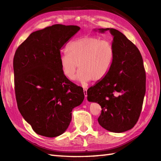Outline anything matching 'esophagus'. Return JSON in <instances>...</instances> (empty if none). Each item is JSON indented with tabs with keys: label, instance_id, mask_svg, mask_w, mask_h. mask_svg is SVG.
I'll use <instances>...</instances> for the list:
<instances>
[{
	"label": "esophagus",
	"instance_id": "esophagus-1",
	"mask_svg": "<svg viewBox=\"0 0 161 161\" xmlns=\"http://www.w3.org/2000/svg\"><path fill=\"white\" fill-rule=\"evenodd\" d=\"M83 92H84V94H85V98H87V89H85V88H84V89H83Z\"/></svg>",
	"mask_w": 161,
	"mask_h": 161
}]
</instances>
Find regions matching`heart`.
I'll return each mask as SVG.
<instances>
[{
	"label": "heart",
	"instance_id": "b5f03b06",
	"mask_svg": "<svg viewBox=\"0 0 161 161\" xmlns=\"http://www.w3.org/2000/svg\"><path fill=\"white\" fill-rule=\"evenodd\" d=\"M67 52L60 55L62 72L72 79L77 69L75 80L85 85L92 80L99 82L107 76L113 66L114 48L112 42L99 37L86 35L71 40L67 44Z\"/></svg>",
	"mask_w": 161,
	"mask_h": 161
}]
</instances>
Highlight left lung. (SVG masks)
Returning a JSON list of instances; mask_svg holds the SVG:
<instances>
[{"mask_svg":"<svg viewBox=\"0 0 161 161\" xmlns=\"http://www.w3.org/2000/svg\"><path fill=\"white\" fill-rule=\"evenodd\" d=\"M108 31L113 37L114 58L109 73L87 90V99L101 107L100 125L111 132L122 133L136 125L146 92V72L138 48L122 32Z\"/></svg>","mask_w":161,"mask_h":161,"instance_id":"1","label":"left lung"}]
</instances>
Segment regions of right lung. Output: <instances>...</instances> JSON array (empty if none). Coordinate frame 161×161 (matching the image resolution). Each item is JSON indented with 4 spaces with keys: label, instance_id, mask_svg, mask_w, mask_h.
Wrapping results in <instances>:
<instances>
[{
    "label": "right lung",
    "instance_id": "obj_1",
    "mask_svg": "<svg viewBox=\"0 0 161 161\" xmlns=\"http://www.w3.org/2000/svg\"><path fill=\"white\" fill-rule=\"evenodd\" d=\"M80 29L55 24L33 32L15 52L13 67L19 110L38 135L54 137L67 130L83 89L65 77L60 49Z\"/></svg>",
    "mask_w": 161,
    "mask_h": 161
}]
</instances>
